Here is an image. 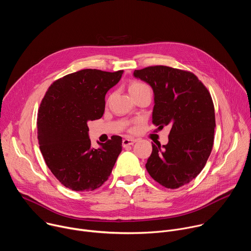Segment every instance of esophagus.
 Instances as JSON below:
<instances>
[{"mask_svg": "<svg viewBox=\"0 0 251 251\" xmlns=\"http://www.w3.org/2000/svg\"><path fill=\"white\" fill-rule=\"evenodd\" d=\"M135 142H136L135 139H132V138H125V139H123V141H122V145H123L124 148H126V147H128V146L133 145Z\"/></svg>", "mask_w": 251, "mask_h": 251, "instance_id": "esophagus-1", "label": "esophagus"}]
</instances>
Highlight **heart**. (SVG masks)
I'll return each instance as SVG.
<instances>
[{
  "instance_id": "obj_1",
  "label": "heart",
  "mask_w": 251,
  "mask_h": 251,
  "mask_svg": "<svg viewBox=\"0 0 251 251\" xmlns=\"http://www.w3.org/2000/svg\"><path fill=\"white\" fill-rule=\"evenodd\" d=\"M144 88H149L146 84L144 83H141V82H133L130 87H129V90H130V93H133L135 91H138V90H141V89H144Z\"/></svg>"
}]
</instances>
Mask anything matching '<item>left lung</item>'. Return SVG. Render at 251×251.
<instances>
[{"label":"left lung","instance_id":"8db88e82","mask_svg":"<svg viewBox=\"0 0 251 251\" xmlns=\"http://www.w3.org/2000/svg\"><path fill=\"white\" fill-rule=\"evenodd\" d=\"M154 91L153 124L170 125L167 145H155L146 169L156 182L177 189L201 172L213 146L216 116L211 96L190 71L164 65L135 70Z\"/></svg>","mask_w":251,"mask_h":251}]
</instances>
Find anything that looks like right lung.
I'll use <instances>...</instances> for the list:
<instances>
[{"mask_svg":"<svg viewBox=\"0 0 251 251\" xmlns=\"http://www.w3.org/2000/svg\"><path fill=\"white\" fill-rule=\"evenodd\" d=\"M123 70L82 69L55 80L38 113V140L46 164L66 188L91 192L110 176L122 151V138L112 136L100 148L91 147L87 122L100 119L105 95Z\"/></svg>","mask_w":251,"mask_h":251,"instance_id":"add662e5","label":"right lung"}]
</instances>
